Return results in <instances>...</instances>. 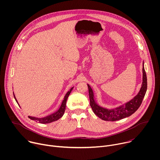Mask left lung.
<instances>
[{"instance_id":"1","label":"left lung","mask_w":160,"mask_h":160,"mask_svg":"<svg viewBox=\"0 0 160 160\" xmlns=\"http://www.w3.org/2000/svg\"><path fill=\"white\" fill-rule=\"evenodd\" d=\"M142 83L139 93L133 99L123 105L113 109H108L100 106L94 99L93 90L87 84L90 98V104L92 111L101 119L104 121H117L128 117L134 113L140 107L147 90V77L144 67H142Z\"/></svg>"}]
</instances>
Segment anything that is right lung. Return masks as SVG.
Here are the masks:
<instances>
[{"instance_id":"add662e5","label":"right lung","mask_w":160,"mask_h":160,"mask_svg":"<svg viewBox=\"0 0 160 160\" xmlns=\"http://www.w3.org/2000/svg\"><path fill=\"white\" fill-rule=\"evenodd\" d=\"M73 87L71 88V89H70L69 91H68V92L66 94V95H65V96H64V99H63V101H62V103H61V105L59 109L57 111H56V112H54V113L51 114V115H48V116H47V117H43V118H36V117H30V116H29L28 118H30V119L32 120H34V121H35V122H38V123H43V124L49 123H51V122H55V121L59 120V119L61 118L63 116V115H64L65 109H66V104L67 99H68V96H69L70 94L71 93V92H72V90H73ZM14 99H15L17 103L18 104V101H17V99H16V97H15L14 94ZM18 105H19V104H18Z\"/></svg>"}]
</instances>
